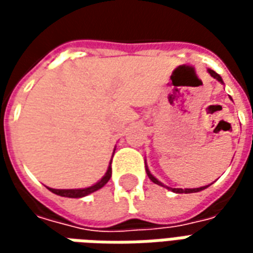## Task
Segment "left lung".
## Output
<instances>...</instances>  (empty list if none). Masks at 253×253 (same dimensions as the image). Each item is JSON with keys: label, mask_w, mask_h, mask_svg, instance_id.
<instances>
[{"label": "left lung", "mask_w": 253, "mask_h": 253, "mask_svg": "<svg viewBox=\"0 0 253 253\" xmlns=\"http://www.w3.org/2000/svg\"><path fill=\"white\" fill-rule=\"evenodd\" d=\"M209 73H210V74H211V76L214 78H217L219 83H222V78H221V76H219V74H217V73L214 72V70H211V69H209ZM146 173H148L149 179L153 181V183H156V184H159V186L167 187V186H164V184H163L161 181L157 180V179H156V177H154V176L152 175L150 172H149L148 168H146ZM206 187H199V188H184V190H183V188H170V187H167V188H168V190H170V191H173V192H177V194H191V192H198V191L205 190Z\"/></svg>", "instance_id": "left-lung-1"}]
</instances>
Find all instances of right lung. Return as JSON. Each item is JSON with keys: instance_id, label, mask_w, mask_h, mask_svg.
<instances>
[{"instance_id": "right-lung-1", "label": "right lung", "mask_w": 253, "mask_h": 253, "mask_svg": "<svg viewBox=\"0 0 253 253\" xmlns=\"http://www.w3.org/2000/svg\"><path fill=\"white\" fill-rule=\"evenodd\" d=\"M112 161V160H111ZM111 175H112V168H111V163L110 167H108V169H107V173L104 175V177L101 179L100 181H97L94 186H90L88 188H80V190H54V188H48V190L54 192V194H57V195L61 196H66V198H83V196H86L89 194H92L94 191L100 190L101 187H104L108 180H110Z\"/></svg>"}]
</instances>
